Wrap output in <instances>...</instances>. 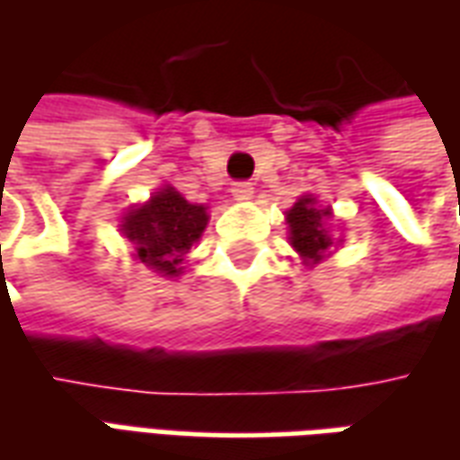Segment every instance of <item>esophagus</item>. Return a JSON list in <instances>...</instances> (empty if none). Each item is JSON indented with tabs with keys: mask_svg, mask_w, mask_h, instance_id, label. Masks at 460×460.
Listing matches in <instances>:
<instances>
[{
	"mask_svg": "<svg viewBox=\"0 0 460 460\" xmlns=\"http://www.w3.org/2000/svg\"><path fill=\"white\" fill-rule=\"evenodd\" d=\"M231 197L236 201H249L251 197H253V184H251V181H234Z\"/></svg>",
	"mask_w": 460,
	"mask_h": 460,
	"instance_id": "34e87169",
	"label": "esophagus"
}]
</instances>
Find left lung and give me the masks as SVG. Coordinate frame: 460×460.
I'll list each match as a JSON object with an SVG mask.
<instances>
[{
  "mask_svg": "<svg viewBox=\"0 0 460 460\" xmlns=\"http://www.w3.org/2000/svg\"><path fill=\"white\" fill-rule=\"evenodd\" d=\"M332 219L330 207H318V199L313 194L300 197L288 211V239L305 266H315L328 256V251L335 246V239L330 234L328 221Z\"/></svg>",
  "mask_w": 460,
  "mask_h": 460,
  "instance_id": "8db88e82",
  "label": "left lung"
}]
</instances>
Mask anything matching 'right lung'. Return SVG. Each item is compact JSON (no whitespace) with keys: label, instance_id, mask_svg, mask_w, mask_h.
Masks as SVG:
<instances>
[{"label":"right lung","instance_id":"1","mask_svg":"<svg viewBox=\"0 0 460 460\" xmlns=\"http://www.w3.org/2000/svg\"><path fill=\"white\" fill-rule=\"evenodd\" d=\"M207 207L191 204L164 184L150 199L122 217V234L135 246V259L162 276H180L191 246L207 229Z\"/></svg>","mask_w":460,"mask_h":460}]
</instances>
